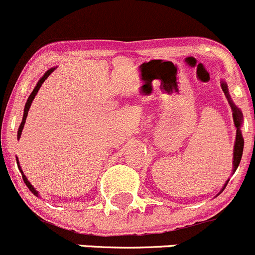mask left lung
Masks as SVG:
<instances>
[{
	"label": "left lung",
	"mask_w": 255,
	"mask_h": 255,
	"mask_svg": "<svg viewBox=\"0 0 255 255\" xmlns=\"http://www.w3.org/2000/svg\"><path fill=\"white\" fill-rule=\"evenodd\" d=\"M221 89L222 92L225 93V95H226V99L229 100L230 106H231L232 117H234V123L236 127V140H235V146H234V170H232L234 172H236V170H237L238 165H240L241 162V159H242L243 146H245V139H243L242 132H241V127H242V123H243V115H242V111H241V110L235 105L234 101L231 100V96H230L229 94V88H227V84L224 82V80H221ZM227 183H229V179H227L226 183L224 184V187H222V189L220 191V193L224 191Z\"/></svg>",
	"instance_id": "1"
}]
</instances>
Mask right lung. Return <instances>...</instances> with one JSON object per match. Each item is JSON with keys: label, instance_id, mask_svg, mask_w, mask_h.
Masks as SVG:
<instances>
[{"label": "right lung", "instance_id": "right-lung-1", "mask_svg": "<svg viewBox=\"0 0 255 255\" xmlns=\"http://www.w3.org/2000/svg\"><path fill=\"white\" fill-rule=\"evenodd\" d=\"M55 69H56V67H52V68H50L49 71H46V72H45V74H44V76H42L41 78L39 79V82L36 83V85H35V88H34V90H33V92H31L30 95H29L28 100H26V104H25V106H24L23 120H21V123H20L19 128H18V135H17V138H18V139H19V138H20V135H21V130H23V128H24V123H25L26 116H28V111H29V109H30V106H31V103H33L34 98H35V96H36V94H37V92H39L40 87H41V85H42V83H44L45 80L47 79V77H49L50 74L52 73L53 71H55ZM17 165H18V168H19V171H20V172H21V177H23V181H24V183L26 184V187H28V188L30 189V192L33 193V194H35L36 197H39V192H37L36 189L34 188L33 186H31V183H30V182L28 181V178H26V176L24 175V173H23V170H21V167H20V165H19V160H18V157H17Z\"/></svg>", "mask_w": 255, "mask_h": 255}]
</instances>
